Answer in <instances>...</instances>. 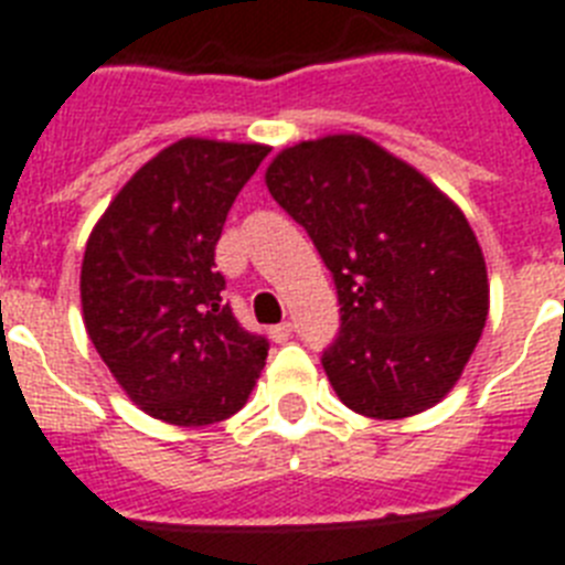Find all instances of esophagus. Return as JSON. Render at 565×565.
Instances as JSON below:
<instances>
[{"mask_svg": "<svg viewBox=\"0 0 565 565\" xmlns=\"http://www.w3.org/2000/svg\"><path fill=\"white\" fill-rule=\"evenodd\" d=\"M268 334H271L274 343H286L288 338H291V323H279V326H271L268 329Z\"/></svg>", "mask_w": 565, "mask_h": 565, "instance_id": "esophagus-1", "label": "esophagus"}]
</instances>
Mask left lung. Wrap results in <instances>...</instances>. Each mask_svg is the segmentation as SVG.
<instances>
[{
	"mask_svg": "<svg viewBox=\"0 0 565 565\" xmlns=\"http://www.w3.org/2000/svg\"><path fill=\"white\" fill-rule=\"evenodd\" d=\"M265 184L332 271L338 398L370 418L436 407L482 338L491 288L477 233L424 172L355 132L277 152Z\"/></svg>",
	"mask_w": 565,
	"mask_h": 565,
	"instance_id": "8db88e82",
	"label": "left lung"
}]
</instances>
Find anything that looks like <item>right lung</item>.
I'll return each instance as SVG.
<instances>
[{
    "instance_id": "1",
    "label": "right lung",
    "mask_w": 565,
    "mask_h": 565,
    "mask_svg": "<svg viewBox=\"0 0 565 565\" xmlns=\"http://www.w3.org/2000/svg\"><path fill=\"white\" fill-rule=\"evenodd\" d=\"M265 143L181 138L149 158L97 218L81 268L88 340L132 404L179 427L245 407L268 340L222 302L216 242Z\"/></svg>"
}]
</instances>
